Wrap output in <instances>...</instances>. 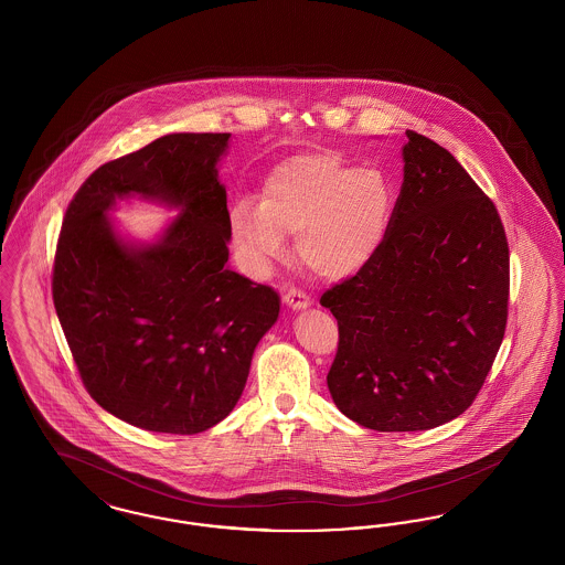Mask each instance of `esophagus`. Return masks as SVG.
<instances>
[{
    "label": "esophagus",
    "mask_w": 565,
    "mask_h": 565,
    "mask_svg": "<svg viewBox=\"0 0 565 565\" xmlns=\"http://www.w3.org/2000/svg\"><path fill=\"white\" fill-rule=\"evenodd\" d=\"M284 302H286L290 309L300 311V309H307V307L311 305V298H309V295H305L302 290H298V288H290V290L284 295Z\"/></svg>",
    "instance_id": "34e87169"
}]
</instances>
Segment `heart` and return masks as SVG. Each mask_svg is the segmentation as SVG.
<instances>
[{"label":"heart","instance_id":"heart-1","mask_svg":"<svg viewBox=\"0 0 565 565\" xmlns=\"http://www.w3.org/2000/svg\"><path fill=\"white\" fill-rule=\"evenodd\" d=\"M394 203V186L381 169L355 167L337 152H316L275 167L263 186L260 207L235 203L231 235L254 273L284 254V235H296V254L307 269L341 279L379 252Z\"/></svg>","mask_w":565,"mask_h":565}]
</instances>
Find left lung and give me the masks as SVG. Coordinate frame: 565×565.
<instances>
[{"label":"left lung","instance_id":"1","mask_svg":"<svg viewBox=\"0 0 565 565\" xmlns=\"http://www.w3.org/2000/svg\"><path fill=\"white\" fill-rule=\"evenodd\" d=\"M404 180L375 256L323 292L339 323L328 390L376 431L430 430L475 403L509 318V242L456 157L406 131Z\"/></svg>","mask_w":565,"mask_h":565}]
</instances>
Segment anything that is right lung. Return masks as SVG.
<instances>
[{"label": "right lung", "instance_id": "right-lung-1", "mask_svg": "<svg viewBox=\"0 0 565 565\" xmlns=\"http://www.w3.org/2000/svg\"><path fill=\"white\" fill-rule=\"evenodd\" d=\"M231 134H171L102 164L56 243L53 300L82 383L114 417L199 434L242 398L277 292L228 269L231 215L215 164ZM137 193L180 206L162 239L122 243L107 212Z\"/></svg>", "mask_w": 565, "mask_h": 565}]
</instances>
